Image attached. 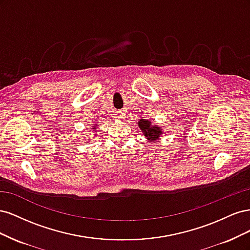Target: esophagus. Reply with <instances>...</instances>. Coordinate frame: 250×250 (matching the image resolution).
Here are the masks:
<instances>
[{
	"mask_svg": "<svg viewBox=\"0 0 250 250\" xmlns=\"http://www.w3.org/2000/svg\"><path fill=\"white\" fill-rule=\"evenodd\" d=\"M125 112L124 111H120L119 113H118V118H121V119H123V118H125Z\"/></svg>",
	"mask_w": 250,
	"mask_h": 250,
	"instance_id": "34e87169",
	"label": "esophagus"
}]
</instances>
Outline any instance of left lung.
I'll return each mask as SVG.
<instances>
[{
    "label": "left lung",
    "mask_w": 250,
    "mask_h": 250,
    "mask_svg": "<svg viewBox=\"0 0 250 250\" xmlns=\"http://www.w3.org/2000/svg\"><path fill=\"white\" fill-rule=\"evenodd\" d=\"M138 125L144 134V138L151 143L156 142L161 138V134L163 133L162 127L153 125L149 120L141 119L138 122Z\"/></svg>",
    "instance_id": "obj_1"
}]
</instances>
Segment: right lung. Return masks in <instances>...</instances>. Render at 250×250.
I'll list each match as a JSON object with an SVG mask.
<instances>
[{
    "instance_id": "1",
    "label": "right lung",
    "mask_w": 250,
    "mask_h": 250,
    "mask_svg": "<svg viewBox=\"0 0 250 250\" xmlns=\"http://www.w3.org/2000/svg\"><path fill=\"white\" fill-rule=\"evenodd\" d=\"M92 129H93V130H94V131H95V130H96V129H97V124H96V125H95V126H93V128H92Z\"/></svg>"
}]
</instances>
